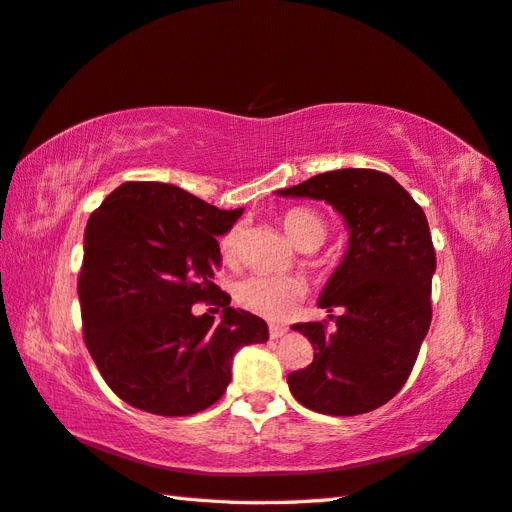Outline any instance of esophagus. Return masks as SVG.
<instances>
[{
  "label": "esophagus",
  "mask_w": 512,
  "mask_h": 512,
  "mask_svg": "<svg viewBox=\"0 0 512 512\" xmlns=\"http://www.w3.org/2000/svg\"><path fill=\"white\" fill-rule=\"evenodd\" d=\"M282 335H287V326H280V324H269V337L271 339H278Z\"/></svg>",
  "instance_id": "esophagus-1"
}]
</instances>
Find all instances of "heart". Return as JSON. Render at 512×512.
<instances>
[{
  "instance_id": "1",
  "label": "heart",
  "mask_w": 512,
  "mask_h": 512,
  "mask_svg": "<svg viewBox=\"0 0 512 512\" xmlns=\"http://www.w3.org/2000/svg\"><path fill=\"white\" fill-rule=\"evenodd\" d=\"M282 230L302 252H315L326 241L328 225L322 214L309 208H293L282 214ZM238 252V230H230L221 238V256L234 260ZM302 280L291 276H249L241 280L234 289L236 302L245 311L267 317V320H282L304 298Z\"/></svg>"
}]
</instances>
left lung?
Here are the masks:
<instances>
[{
    "mask_svg": "<svg viewBox=\"0 0 512 512\" xmlns=\"http://www.w3.org/2000/svg\"><path fill=\"white\" fill-rule=\"evenodd\" d=\"M276 192L326 201L348 227L346 254L317 300L342 315L335 333L322 322L291 326L315 352L311 366L289 374V390L328 416L377 410L410 377L431 324L436 252L425 212L399 181L370 168L331 170Z\"/></svg>",
    "mask_w": 512,
    "mask_h": 512,
    "instance_id": "1",
    "label": "left lung"
}]
</instances>
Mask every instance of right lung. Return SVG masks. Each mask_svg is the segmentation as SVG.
I'll use <instances>...</instances> for the list:
<instances>
[{
  "instance_id": "right-lung-1",
  "label": "right lung",
  "mask_w": 512,
  "mask_h": 512,
  "mask_svg": "<svg viewBox=\"0 0 512 512\" xmlns=\"http://www.w3.org/2000/svg\"><path fill=\"white\" fill-rule=\"evenodd\" d=\"M243 214L219 210L162 181H127L85 227L78 278L89 355L124 403L157 416H190L217 403L238 348L265 344L267 322L230 306L214 285L217 238ZM223 308L219 325L191 304Z\"/></svg>"
}]
</instances>
